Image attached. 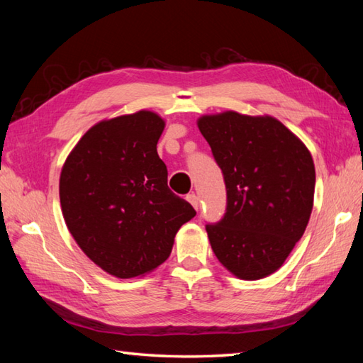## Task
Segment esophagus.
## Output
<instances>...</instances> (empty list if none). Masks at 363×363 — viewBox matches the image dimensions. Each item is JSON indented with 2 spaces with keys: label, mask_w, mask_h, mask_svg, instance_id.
I'll return each instance as SVG.
<instances>
[{
  "label": "esophagus",
  "mask_w": 363,
  "mask_h": 363,
  "mask_svg": "<svg viewBox=\"0 0 363 363\" xmlns=\"http://www.w3.org/2000/svg\"><path fill=\"white\" fill-rule=\"evenodd\" d=\"M187 199H189V203L195 207V209L198 211L199 209V198L195 195V194H190V195H187Z\"/></svg>",
  "instance_id": "1"
}]
</instances>
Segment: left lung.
<instances>
[{
	"mask_svg": "<svg viewBox=\"0 0 363 363\" xmlns=\"http://www.w3.org/2000/svg\"><path fill=\"white\" fill-rule=\"evenodd\" d=\"M198 128L226 186V211L207 223L215 256L248 281L274 273L309 223L315 167L309 150L281 121L237 112L209 115Z\"/></svg>",
	"mask_w": 363,
	"mask_h": 363,
	"instance_id": "left-lung-1",
	"label": "left lung"
}]
</instances>
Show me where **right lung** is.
<instances>
[{
  "instance_id": "1",
  "label": "right lung",
  "mask_w": 363,
  "mask_h": 363,
  "mask_svg": "<svg viewBox=\"0 0 363 363\" xmlns=\"http://www.w3.org/2000/svg\"><path fill=\"white\" fill-rule=\"evenodd\" d=\"M164 126L148 111L98 123L60 173L68 230L90 260L121 279L164 264L176 233L196 215L168 189L156 148Z\"/></svg>"
}]
</instances>
